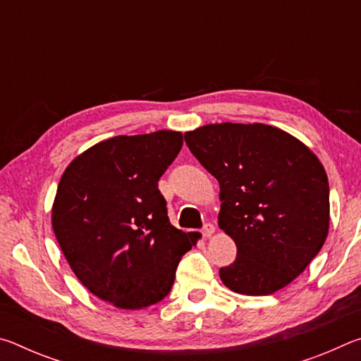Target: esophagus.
<instances>
[{
	"label": "esophagus",
	"instance_id": "34e87169",
	"mask_svg": "<svg viewBox=\"0 0 361 361\" xmlns=\"http://www.w3.org/2000/svg\"><path fill=\"white\" fill-rule=\"evenodd\" d=\"M202 234H204V237H212L213 234H215V226L213 224H205L204 226V229H202Z\"/></svg>",
	"mask_w": 361,
	"mask_h": 361
}]
</instances>
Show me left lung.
I'll list each match as a JSON object with an SVG mask.
<instances>
[{"mask_svg":"<svg viewBox=\"0 0 361 361\" xmlns=\"http://www.w3.org/2000/svg\"><path fill=\"white\" fill-rule=\"evenodd\" d=\"M195 159L219 183L218 226L237 245L219 269L229 290L266 296L301 274L326 240L329 186L302 142L267 124H209L186 132Z\"/></svg>","mask_w":361,"mask_h":361,"instance_id":"obj_1","label":"left lung"}]
</instances>
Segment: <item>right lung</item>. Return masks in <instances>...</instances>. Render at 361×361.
Returning a JSON list of instances; mask_svg holds the SVG:
<instances>
[{
    "label": "right lung",
    "instance_id": "obj_1",
    "mask_svg": "<svg viewBox=\"0 0 361 361\" xmlns=\"http://www.w3.org/2000/svg\"><path fill=\"white\" fill-rule=\"evenodd\" d=\"M181 132L119 135L73 159L60 178L52 229L85 288L119 309H143L172 290L191 232L170 224L157 188Z\"/></svg>",
    "mask_w": 361,
    "mask_h": 361
}]
</instances>
